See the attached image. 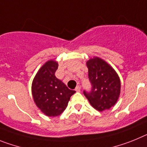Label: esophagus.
<instances>
[{
    "label": "esophagus",
    "instance_id": "1",
    "mask_svg": "<svg viewBox=\"0 0 147 147\" xmlns=\"http://www.w3.org/2000/svg\"><path fill=\"white\" fill-rule=\"evenodd\" d=\"M75 91L76 92H81V86H76V88H75Z\"/></svg>",
    "mask_w": 147,
    "mask_h": 147
}]
</instances>
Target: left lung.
Wrapping results in <instances>:
<instances>
[{"label": "left lung", "instance_id": "obj_1", "mask_svg": "<svg viewBox=\"0 0 147 147\" xmlns=\"http://www.w3.org/2000/svg\"><path fill=\"white\" fill-rule=\"evenodd\" d=\"M86 65L91 89L84 90V95L97 110L110 109L120 95L121 81L118 75L107 62L99 58L89 60Z\"/></svg>", "mask_w": 147, "mask_h": 147}]
</instances>
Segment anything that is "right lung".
Segmentation results:
<instances>
[{
  "label": "right lung",
  "mask_w": 147,
  "mask_h": 147,
  "mask_svg": "<svg viewBox=\"0 0 147 147\" xmlns=\"http://www.w3.org/2000/svg\"><path fill=\"white\" fill-rule=\"evenodd\" d=\"M58 64L49 61L39 69L32 85L34 101L47 116L61 115L68 105L70 97L75 93L55 77Z\"/></svg>",
  "instance_id": "obj_1"
}]
</instances>
